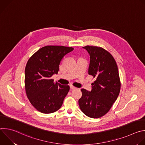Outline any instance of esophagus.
<instances>
[{
    "label": "esophagus",
    "instance_id": "obj_1",
    "mask_svg": "<svg viewBox=\"0 0 145 145\" xmlns=\"http://www.w3.org/2000/svg\"><path fill=\"white\" fill-rule=\"evenodd\" d=\"M70 88H71V89H76V88L75 87H74L73 86H72V85H70Z\"/></svg>",
    "mask_w": 145,
    "mask_h": 145
}]
</instances>
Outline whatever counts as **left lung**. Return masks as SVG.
Returning <instances> with one entry per match:
<instances>
[{"instance_id": "obj_1", "label": "left lung", "mask_w": 145, "mask_h": 145, "mask_svg": "<svg viewBox=\"0 0 145 145\" xmlns=\"http://www.w3.org/2000/svg\"><path fill=\"white\" fill-rule=\"evenodd\" d=\"M90 56L88 74L95 78L91 92L81 89L78 100L81 111L92 118L106 115L117 99L120 81L116 61L112 56L102 48L86 46Z\"/></svg>"}]
</instances>
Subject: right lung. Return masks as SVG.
I'll list each match as a JSON object with an SVG mask.
<instances>
[{"mask_svg":"<svg viewBox=\"0 0 145 145\" xmlns=\"http://www.w3.org/2000/svg\"><path fill=\"white\" fill-rule=\"evenodd\" d=\"M73 49L63 46H46L29 59L25 68V90L31 104L38 111L53 113L63 105L70 87L54 82L52 76L58 73L61 60Z\"/></svg>","mask_w":145,"mask_h":145,"instance_id":"right-lung-1","label":"right lung"}]
</instances>
